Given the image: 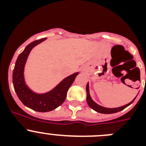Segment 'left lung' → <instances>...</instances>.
<instances>
[{
    "instance_id": "8db88e82",
    "label": "left lung",
    "mask_w": 146,
    "mask_h": 146,
    "mask_svg": "<svg viewBox=\"0 0 146 146\" xmlns=\"http://www.w3.org/2000/svg\"><path fill=\"white\" fill-rule=\"evenodd\" d=\"M86 93H87V97H86V100H87V103L89 105V107L93 109L95 111L98 112V113H103V114H112V113H118V112L121 111V110H123V109H125L126 108L130 105L131 103L133 102L135 99L131 102L128 103L127 104H125L123 106L119 107V108H104V107L101 106V105H99L97 103H96L95 102L91 99V96H90V93H89V83L88 82L87 86H86Z\"/></svg>"
}]
</instances>
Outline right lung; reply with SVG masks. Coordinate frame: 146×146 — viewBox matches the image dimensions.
Returning a JSON list of instances; mask_svg holds the SVG:
<instances>
[{"label": "right lung", "mask_w": 146, "mask_h": 146, "mask_svg": "<svg viewBox=\"0 0 146 146\" xmlns=\"http://www.w3.org/2000/svg\"><path fill=\"white\" fill-rule=\"evenodd\" d=\"M45 39L46 38L34 41L25 47L17 59L12 74L14 88L22 103L35 111L42 113L53 110L63 104L66 97L67 91L79 74V72H75L68 76L53 89L44 94H37L29 88L24 77L25 65L32 49Z\"/></svg>", "instance_id": "obj_1"}]
</instances>
